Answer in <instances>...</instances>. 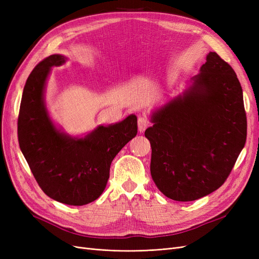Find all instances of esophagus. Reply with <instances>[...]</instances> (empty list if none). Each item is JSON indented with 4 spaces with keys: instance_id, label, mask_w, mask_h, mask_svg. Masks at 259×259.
<instances>
[{
    "instance_id": "1",
    "label": "esophagus",
    "mask_w": 259,
    "mask_h": 259,
    "mask_svg": "<svg viewBox=\"0 0 259 259\" xmlns=\"http://www.w3.org/2000/svg\"><path fill=\"white\" fill-rule=\"evenodd\" d=\"M149 125V120L146 116H139L138 117V131L140 133H143Z\"/></svg>"
}]
</instances>
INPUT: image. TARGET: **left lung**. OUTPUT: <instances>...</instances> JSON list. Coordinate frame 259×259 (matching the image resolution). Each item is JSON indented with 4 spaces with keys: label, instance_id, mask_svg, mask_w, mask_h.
<instances>
[{
    "label": "left lung",
    "instance_id": "8db88e82",
    "mask_svg": "<svg viewBox=\"0 0 259 259\" xmlns=\"http://www.w3.org/2000/svg\"><path fill=\"white\" fill-rule=\"evenodd\" d=\"M145 136L150 171L165 197L194 201L221 187L246 142V113L237 74L215 52L179 95L154 111Z\"/></svg>",
    "mask_w": 259,
    "mask_h": 259
}]
</instances>
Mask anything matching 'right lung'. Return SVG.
<instances>
[{
	"mask_svg": "<svg viewBox=\"0 0 259 259\" xmlns=\"http://www.w3.org/2000/svg\"><path fill=\"white\" fill-rule=\"evenodd\" d=\"M67 58L51 55L38 62L23 88L19 115L20 150L38 186L55 201L81 206L99 198L115 155L137 135V117L100 125L85 137H71L55 126L44 101L51 68Z\"/></svg>",
	"mask_w": 259,
	"mask_h": 259,
	"instance_id": "right-lung-1",
	"label": "right lung"
}]
</instances>
